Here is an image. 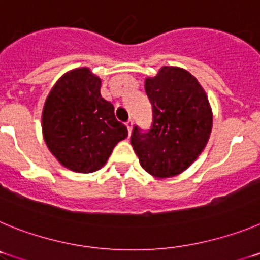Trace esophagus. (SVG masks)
<instances>
[{
    "instance_id": "1",
    "label": "esophagus",
    "mask_w": 260,
    "mask_h": 260,
    "mask_svg": "<svg viewBox=\"0 0 260 260\" xmlns=\"http://www.w3.org/2000/svg\"><path fill=\"white\" fill-rule=\"evenodd\" d=\"M126 127H127L128 135L132 134V130H133V121H132V119H128L127 122H126Z\"/></svg>"
}]
</instances>
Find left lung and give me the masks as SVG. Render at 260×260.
<instances>
[{
	"instance_id": "1",
	"label": "left lung",
	"mask_w": 260,
	"mask_h": 260,
	"mask_svg": "<svg viewBox=\"0 0 260 260\" xmlns=\"http://www.w3.org/2000/svg\"><path fill=\"white\" fill-rule=\"evenodd\" d=\"M144 89L152 105L150 128H133L132 146L142 168L160 178L182 173L208 142L212 112L197 78L180 68L164 66L147 78Z\"/></svg>"
}]
</instances>
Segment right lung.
Segmentation results:
<instances>
[{
    "label": "right lung",
    "instance_id": "obj_1",
    "mask_svg": "<svg viewBox=\"0 0 260 260\" xmlns=\"http://www.w3.org/2000/svg\"><path fill=\"white\" fill-rule=\"evenodd\" d=\"M100 86V78L89 69L69 71L54 84L43 109L48 148L63 167L79 173L100 169L114 146L127 137Z\"/></svg>",
    "mask_w": 260,
    "mask_h": 260
}]
</instances>
